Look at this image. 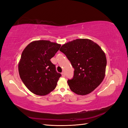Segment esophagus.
<instances>
[{"instance_id": "esophagus-1", "label": "esophagus", "mask_w": 128, "mask_h": 128, "mask_svg": "<svg viewBox=\"0 0 128 128\" xmlns=\"http://www.w3.org/2000/svg\"><path fill=\"white\" fill-rule=\"evenodd\" d=\"M61 74H62V77H65V74H64V72H62Z\"/></svg>"}]
</instances>
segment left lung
Returning a JSON list of instances; mask_svg holds the SVG:
<instances>
[{"mask_svg":"<svg viewBox=\"0 0 128 128\" xmlns=\"http://www.w3.org/2000/svg\"><path fill=\"white\" fill-rule=\"evenodd\" d=\"M74 69L67 82L70 90L78 95L89 94L97 88L105 75L107 60L101 48L90 40L77 39L61 46Z\"/></svg>","mask_w":128,"mask_h":128,"instance_id":"1","label":"left lung"}]
</instances>
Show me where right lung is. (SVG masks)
Segmentation results:
<instances>
[{
  "label": "right lung",
  "mask_w": 128,
  "mask_h": 128,
  "mask_svg": "<svg viewBox=\"0 0 128 128\" xmlns=\"http://www.w3.org/2000/svg\"><path fill=\"white\" fill-rule=\"evenodd\" d=\"M61 45L49 40L30 42L22 52L18 64L20 78L33 94L45 96L56 86L61 74L56 71L51 59L59 51Z\"/></svg>",
  "instance_id": "add662e5"
}]
</instances>
